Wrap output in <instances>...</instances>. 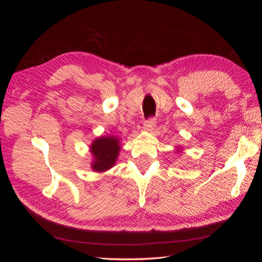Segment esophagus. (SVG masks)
Masks as SVG:
<instances>
[{
	"label": "esophagus",
	"mask_w": 262,
	"mask_h": 262,
	"mask_svg": "<svg viewBox=\"0 0 262 262\" xmlns=\"http://www.w3.org/2000/svg\"><path fill=\"white\" fill-rule=\"evenodd\" d=\"M154 126H155V119L154 118L150 117L144 121V129L150 131V130L154 129Z\"/></svg>",
	"instance_id": "obj_1"
}]
</instances>
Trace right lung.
I'll return each instance as SVG.
<instances>
[{
    "mask_svg": "<svg viewBox=\"0 0 262 262\" xmlns=\"http://www.w3.org/2000/svg\"><path fill=\"white\" fill-rule=\"evenodd\" d=\"M119 149V141L114 137H102L95 140L91 146V152L95 158L92 168L96 171H105L112 168L116 163Z\"/></svg>",
    "mask_w": 262,
    "mask_h": 262,
    "instance_id": "add662e5",
    "label": "right lung"
}]
</instances>
